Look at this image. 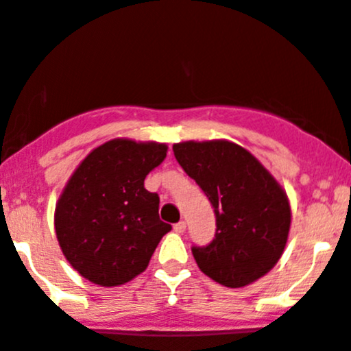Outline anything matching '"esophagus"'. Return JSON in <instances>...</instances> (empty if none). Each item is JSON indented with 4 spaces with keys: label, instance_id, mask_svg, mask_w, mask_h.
I'll list each match as a JSON object with an SVG mask.
<instances>
[{
    "label": "esophagus",
    "instance_id": "1",
    "mask_svg": "<svg viewBox=\"0 0 351 351\" xmlns=\"http://www.w3.org/2000/svg\"><path fill=\"white\" fill-rule=\"evenodd\" d=\"M185 228H186L185 221H178V223L173 225V230L178 232V234H183V232H185Z\"/></svg>",
    "mask_w": 351,
    "mask_h": 351
}]
</instances>
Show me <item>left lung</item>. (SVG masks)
Instances as JSON below:
<instances>
[{"label":"left lung","instance_id":"obj_1","mask_svg":"<svg viewBox=\"0 0 351 351\" xmlns=\"http://www.w3.org/2000/svg\"><path fill=\"white\" fill-rule=\"evenodd\" d=\"M178 165L215 208L216 234L192 245L199 268L227 287H244L282 256L291 227L286 192L260 160L227 140L173 145Z\"/></svg>","mask_w":351,"mask_h":351}]
</instances>
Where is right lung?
<instances>
[{
    "instance_id": "add662e5",
    "label": "right lung",
    "mask_w": 351,
    "mask_h": 351,
    "mask_svg": "<svg viewBox=\"0 0 351 351\" xmlns=\"http://www.w3.org/2000/svg\"><path fill=\"white\" fill-rule=\"evenodd\" d=\"M166 152L165 143L110 140L69 178L55 208V232L64 256L90 282L112 287L135 279L171 230L159 218V195L143 186Z\"/></svg>"
}]
</instances>
